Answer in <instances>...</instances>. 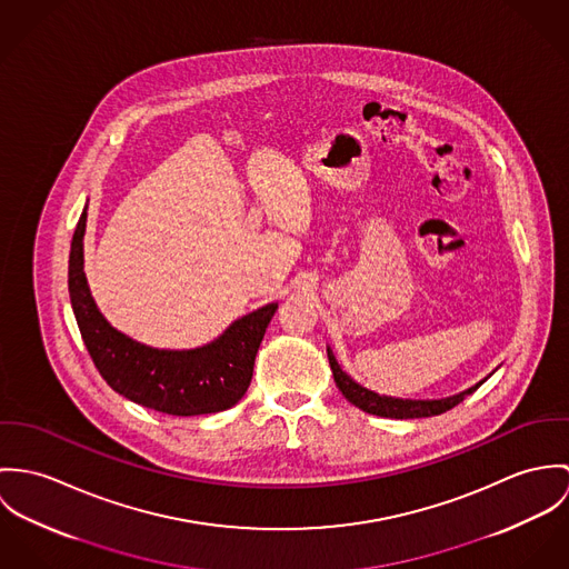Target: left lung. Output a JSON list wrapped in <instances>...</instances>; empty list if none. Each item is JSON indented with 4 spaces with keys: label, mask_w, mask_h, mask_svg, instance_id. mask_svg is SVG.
<instances>
[{
    "label": "left lung",
    "mask_w": 569,
    "mask_h": 569,
    "mask_svg": "<svg viewBox=\"0 0 569 569\" xmlns=\"http://www.w3.org/2000/svg\"><path fill=\"white\" fill-rule=\"evenodd\" d=\"M327 358H329V367L333 373V381L338 386V390L345 395V399L349 403H353L356 408L369 412V415H378V417H386V419H421V417H435L441 415L445 410L458 406L467 395H471L473 390H478L487 379L491 378L493 373H489L487 378L480 379L478 383L449 395V397H441V399H403V397H390V395H379L376 390L362 386L360 381L351 378L347 371H342V367L338 365L331 347L327 345Z\"/></svg>",
    "instance_id": "obj_1"
}]
</instances>
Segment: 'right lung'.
<instances>
[{
    "instance_id": "1",
    "label": "right lung",
    "mask_w": 569,
    "mask_h": 569,
    "mask_svg": "<svg viewBox=\"0 0 569 569\" xmlns=\"http://www.w3.org/2000/svg\"><path fill=\"white\" fill-rule=\"evenodd\" d=\"M84 231L87 204L69 251V299L91 360L107 383L143 408L174 417L211 415L236 406L251 383L257 349L279 303L236 318L207 345L150 347L113 327L91 297L84 274Z\"/></svg>"
}]
</instances>
